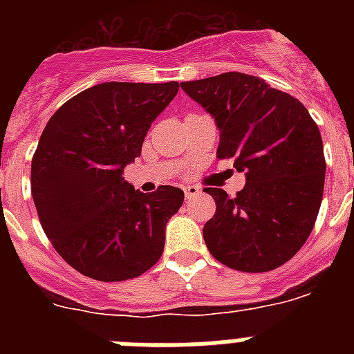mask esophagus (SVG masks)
Instances as JSON below:
<instances>
[{"mask_svg": "<svg viewBox=\"0 0 354 354\" xmlns=\"http://www.w3.org/2000/svg\"><path fill=\"white\" fill-rule=\"evenodd\" d=\"M183 189H184V196H186V198H192V196L198 195V193H200L198 186H184Z\"/></svg>", "mask_w": 354, "mask_h": 354, "instance_id": "obj_1", "label": "esophagus"}]
</instances>
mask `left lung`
Wrapping results in <instances>:
<instances>
[{
	"instance_id": "left-lung-1",
	"label": "left lung",
	"mask_w": 354,
	"mask_h": 354,
	"mask_svg": "<svg viewBox=\"0 0 354 354\" xmlns=\"http://www.w3.org/2000/svg\"><path fill=\"white\" fill-rule=\"evenodd\" d=\"M180 88L214 118L218 159L234 158L246 175L236 196L205 187L216 202L204 225L209 252L245 273L277 270L305 245L321 207L326 161L317 124L298 99L243 72Z\"/></svg>"
}]
</instances>
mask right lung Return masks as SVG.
<instances>
[{
    "label": "right lung",
    "mask_w": 354,
    "mask_h": 354,
    "mask_svg": "<svg viewBox=\"0 0 354 354\" xmlns=\"http://www.w3.org/2000/svg\"><path fill=\"white\" fill-rule=\"evenodd\" d=\"M179 92L168 83L95 84L68 99L44 127L31 159V196L44 232L84 277L122 282L150 270L184 192L134 189L122 174Z\"/></svg>",
    "instance_id": "obj_1"
}]
</instances>
